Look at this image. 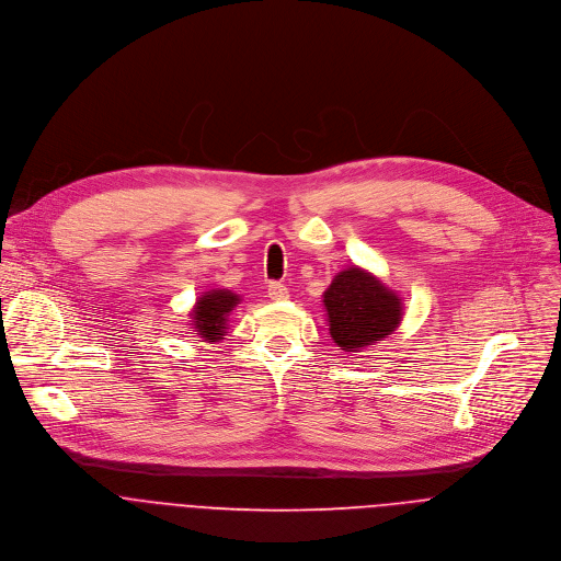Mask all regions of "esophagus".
Segmentation results:
<instances>
[{"label":"esophagus","mask_w":561,"mask_h":561,"mask_svg":"<svg viewBox=\"0 0 561 561\" xmlns=\"http://www.w3.org/2000/svg\"><path fill=\"white\" fill-rule=\"evenodd\" d=\"M267 296H270L272 300L280 302V300H287V298H289V289H287L283 283H270V285H267Z\"/></svg>","instance_id":"obj_1"}]
</instances>
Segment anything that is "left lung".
<instances>
[{
	"instance_id": "left-lung-1",
	"label": "left lung",
	"mask_w": 561,
	"mask_h": 561,
	"mask_svg": "<svg viewBox=\"0 0 561 561\" xmlns=\"http://www.w3.org/2000/svg\"><path fill=\"white\" fill-rule=\"evenodd\" d=\"M322 302L331 339L343 352H358L385 341L402 320V298L356 265L335 274Z\"/></svg>"
}]
</instances>
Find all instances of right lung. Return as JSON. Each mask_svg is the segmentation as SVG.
I'll list each match as a JSON object with an SVG mask.
<instances>
[{"instance_id":"add662e5","label":"right lung","mask_w":561,"mask_h":561,"mask_svg":"<svg viewBox=\"0 0 561 561\" xmlns=\"http://www.w3.org/2000/svg\"><path fill=\"white\" fill-rule=\"evenodd\" d=\"M241 302V298L230 289H209L205 291L194 309H192V331H196L198 339L207 343L222 341L228 333V316Z\"/></svg>"}]
</instances>
